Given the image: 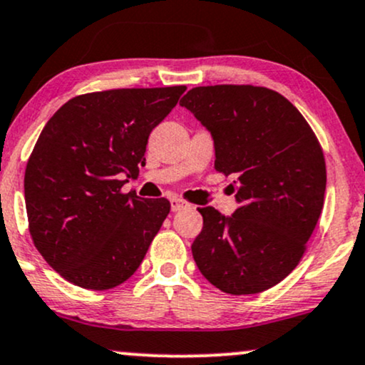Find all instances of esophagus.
<instances>
[{"label": "esophagus", "mask_w": 365, "mask_h": 365, "mask_svg": "<svg viewBox=\"0 0 365 365\" xmlns=\"http://www.w3.org/2000/svg\"><path fill=\"white\" fill-rule=\"evenodd\" d=\"M187 207H190V204H188V202H185L183 199H178V197L171 199V210H173V212H178V210L187 209Z\"/></svg>", "instance_id": "esophagus-1"}]
</instances>
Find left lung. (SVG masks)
I'll return each mask as SVG.
<instances>
[{
    "label": "left lung",
    "instance_id": "8db88e82",
    "mask_svg": "<svg viewBox=\"0 0 365 365\" xmlns=\"http://www.w3.org/2000/svg\"><path fill=\"white\" fill-rule=\"evenodd\" d=\"M180 105L212 135L214 168L240 183L231 216L199 209L197 267L222 292L267 291L296 269L322 214V146L301 112L269 88L197 86Z\"/></svg>",
    "mask_w": 365,
    "mask_h": 365
}]
</instances>
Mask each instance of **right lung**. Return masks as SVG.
Masks as SVG:
<instances>
[{
  "instance_id": "1",
  "label": "right lung",
  "mask_w": 365,
  "mask_h": 365,
  "mask_svg": "<svg viewBox=\"0 0 365 365\" xmlns=\"http://www.w3.org/2000/svg\"><path fill=\"white\" fill-rule=\"evenodd\" d=\"M185 90L74 96L42 129L25 170V204L35 248L61 277L105 291L139 269L170 202L120 188L146 165L149 134Z\"/></svg>"
}]
</instances>
